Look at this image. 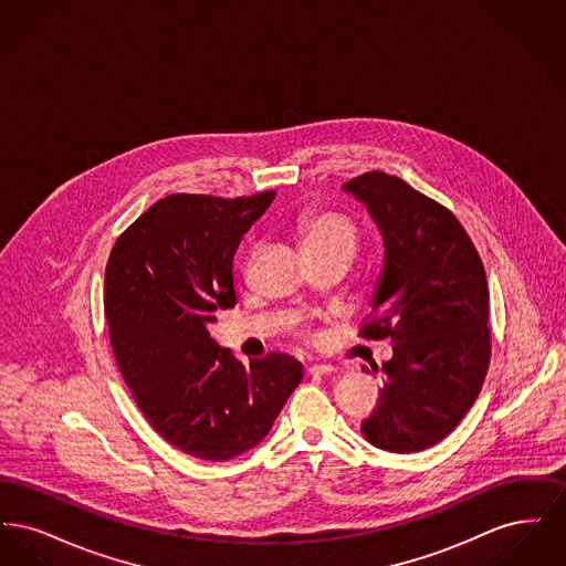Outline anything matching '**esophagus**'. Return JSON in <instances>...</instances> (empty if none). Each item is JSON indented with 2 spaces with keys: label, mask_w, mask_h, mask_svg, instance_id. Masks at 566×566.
<instances>
[{
  "label": "esophagus",
  "mask_w": 566,
  "mask_h": 566,
  "mask_svg": "<svg viewBox=\"0 0 566 566\" xmlns=\"http://www.w3.org/2000/svg\"><path fill=\"white\" fill-rule=\"evenodd\" d=\"M335 367L333 365H326V363H314V365H310L307 367V374L310 376H326V374H331Z\"/></svg>",
  "instance_id": "34e87169"
}]
</instances>
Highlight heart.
<instances>
[{
    "instance_id": "heart-1",
    "label": "heart",
    "mask_w": 566,
    "mask_h": 566,
    "mask_svg": "<svg viewBox=\"0 0 566 566\" xmlns=\"http://www.w3.org/2000/svg\"><path fill=\"white\" fill-rule=\"evenodd\" d=\"M298 238L307 256H352L358 248V229L350 216L337 210H312L298 222Z\"/></svg>"
}]
</instances>
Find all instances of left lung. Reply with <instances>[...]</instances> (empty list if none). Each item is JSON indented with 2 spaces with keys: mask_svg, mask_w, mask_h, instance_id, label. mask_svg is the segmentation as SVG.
Returning a JSON list of instances; mask_svg holds the SVG:
<instances>
[{
  "mask_svg": "<svg viewBox=\"0 0 566 566\" xmlns=\"http://www.w3.org/2000/svg\"><path fill=\"white\" fill-rule=\"evenodd\" d=\"M344 190L367 206L386 245L371 318L358 335L395 344L360 431L379 450L420 452L457 429L484 386L492 352L484 265L457 216L401 178L367 171Z\"/></svg>",
  "mask_w": 566,
  "mask_h": 566,
  "instance_id": "left-lung-1",
  "label": "left lung"
}]
</instances>
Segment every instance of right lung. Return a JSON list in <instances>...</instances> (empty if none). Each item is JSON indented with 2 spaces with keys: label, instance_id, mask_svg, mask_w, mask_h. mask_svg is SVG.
<instances>
[{
  "label": "right lung",
  "instance_id": "obj_1",
  "mask_svg": "<svg viewBox=\"0 0 566 566\" xmlns=\"http://www.w3.org/2000/svg\"><path fill=\"white\" fill-rule=\"evenodd\" d=\"M273 197L169 195L109 252L104 312L118 371L150 427L201 460L240 457L263 441L303 377L282 352L245 367L208 331L238 303L233 254Z\"/></svg>",
  "mask_w": 566,
  "mask_h": 566
}]
</instances>
